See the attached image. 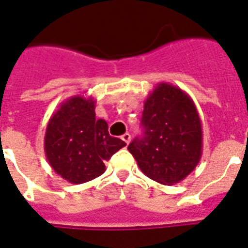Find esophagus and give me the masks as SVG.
Returning a JSON list of instances; mask_svg holds the SVG:
<instances>
[{
    "label": "esophagus",
    "instance_id": "esophagus-1",
    "mask_svg": "<svg viewBox=\"0 0 248 248\" xmlns=\"http://www.w3.org/2000/svg\"><path fill=\"white\" fill-rule=\"evenodd\" d=\"M121 139H122V140H124L126 144H128V142H130V140H131V135L128 134V132H126V134H124L122 136H121Z\"/></svg>",
    "mask_w": 248,
    "mask_h": 248
}]
</instances>
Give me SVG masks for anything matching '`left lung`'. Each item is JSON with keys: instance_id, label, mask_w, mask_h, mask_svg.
Masks as SVG:
<instances>
[{"instance_id": "left-lung-1", "label": "left lung", "mask_w": 248, "mask_h": 248, "mask_svg": "<svg viewBox=\"0 0 248 248\" xmlns=\"http://www.w3.org/2000/svg\"><path fill=\"white\" fill-rule=\"evenodd\" d=\"M144 135L128 145L139 168L162 185L183 181L202 154V127L194 100L181 88L159 82L144 102Z\"/></svg>"}]
</instances>
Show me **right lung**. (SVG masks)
<instances>
[{"mask_svg": "<svg viewBox=\"0 0 248 248\" xmlns=\"http://www.w3.org/2000/svg\"><path fill=\"white\" fill-rule=\"evenodd\" d=\"M126 145L108 134V124L95 118V100L74 95L52 114L44 135L49 166L74 185L92 181L106 170L104 162Z\"/></svg>", "mask_w": 248, "mask_h": 248, "instance_id": "obj_1", "label": "right lung"}]
</instances>
